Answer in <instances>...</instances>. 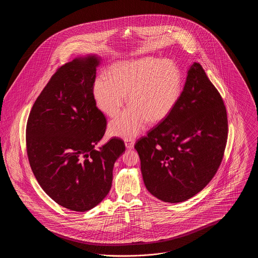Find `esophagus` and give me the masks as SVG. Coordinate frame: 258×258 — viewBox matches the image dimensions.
I'll return each mask as SVG.
<instances>
[{"label": "esophagus", "mask_w": 258, "mask_h": 258, "mask_svg": "<svg viewBox=\"0 0 258 258\" xmlns=\"http://www.w3.org/2000/svg\"><path fill=\"white\" fill-rule=\"evenodd\" d=\"M124 145L127 149H133L135 146V140L131 138H125L124 139Z\"/></svg>", "instance_id": "1"}]
</instances>
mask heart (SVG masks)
Here are the masks:
<instances>
[{
    "label": "heart",
    "instance_id": "obj_1",
    "mask_svg": "<svg viewBox=\"0 0 258 258\" xmlns=\"http://www.w3.org/2000/svg\"><path fill=\"white\" fill-rule=\"evenodd\" d=\"M108 77L99 75L93 86L98 108L109 117L122 109L127 96L131 105L109 123L114 136L132 138L138 135L148 121L164 120L178 103L183 78L176 63L158 58L120 61L108 71Z\"/></svg>",
    "mask_w": 258,
    "mask_h": 258
}]
</instances>
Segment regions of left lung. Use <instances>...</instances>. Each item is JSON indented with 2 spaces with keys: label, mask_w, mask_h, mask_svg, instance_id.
<instances>
[{
  "label": "left lung",
  "mask_w": 258,
  "mask_h": 258,
  "mask_svg": "<svg viewBox=\"0 0 258 258\" xmlns=\"http://www.w3.org/2000/svg\"><path fill=\"white\" fill-rule=\"evenodd\" d=\"M227 134L222 98L195 62L175 108L135 144L150 194L179 203L201 191L221 165Z\"/></svg>",
  "instance_id": "8db88e82"
}]
</instances>
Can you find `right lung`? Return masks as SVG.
<instances>
[{"label":"right lung","mask_w":258,"mask_h":258,"mask_svg":"<svg viewBox=\"0 0 258 258\" xmlns=\"http://www.w3.org/2000/svg\"><path fill=\"white\" fill-rule=\"evenodd\" d=\"M99 61L89 55L59 68L26 127L27 155L38 184L56 203L76 212L94 208L108 195L114 163L125 149L117 137L96 148L106 130L93 94Z\"/></svg>","instance_id":"right-lung-1"}]
</instances>
